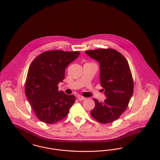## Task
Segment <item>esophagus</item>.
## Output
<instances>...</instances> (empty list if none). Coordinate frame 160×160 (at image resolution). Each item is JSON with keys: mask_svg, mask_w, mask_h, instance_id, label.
<instances>
[{"mask_svg": "<svg viewBox=\"0 0 160 160\" xmlns=\"http://www.w3.org/2000/svg\"><path fill=\"white\" fill-rule=\"evenodd\" d=\"M78 100H80V101H82V100H84L86 99V98L84 97H82V96H79V97H78Z\"/></svg>", "mask_w": 160, "mask_h": 160, "instance_id": "esophagus-1", "label": "esophagus"}]
</instances>
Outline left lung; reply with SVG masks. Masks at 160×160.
<instances>
[{
	"mask_svg": "<svg viewBox=\"0 0 160 160\" xmlns=\"http://www.w3.org/2000/svg\"><path fill=\"white\" fill-rule=\"evenodd\" d=\"M85 52L100 66V84L106 98L103 102L94 98L92 117L107 124L117 120L127 109L133 92L131 71L126 58L112 48L88 50Z\"/></svg>",
	"mask_w": 160,
	"mask_h": 160,
	"instance_id": "left-lung-1",
	"label": "left lung"
}]
</instances>
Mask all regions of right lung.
Instances as JSON below:
<instances>
[{
    "instance_id": "right-lung-1",
    "label": "right lung",
    "mask_w": 160,
    "mask_h": 160,
    "mask_svg": "<svg viewBox=\"0 0 160 160\" xmlns=\"http://www.w3.org/2000/svg\"><path fill=\"white\" fill-rule=\"evenodd\" d=\"M80 54L79 51H48L38 55L30 65L25 94L41 122L54 124L62 120L74 103V95L58 91L57 86L65 78L67 66Z\"/></svg>"
}]
</instances>
